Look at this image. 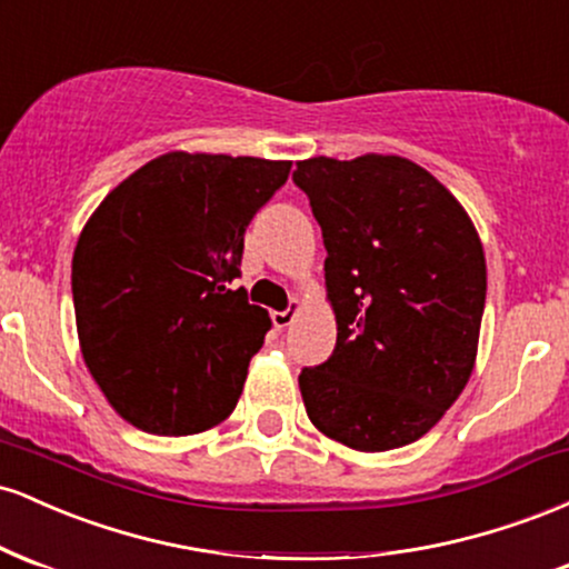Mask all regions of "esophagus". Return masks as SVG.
<instances>
[{"label":"esophagus","instance_id":"esophagus-1","mask_svg":"<svg viewBox=\"0 0 569 569\" xmlns=\"http://www.w3.org/2000/svg\"><path fill=\"white\" fill-rule=\"evenodd\" d=\"M299 310H302V302H299V299H293V302L286 307L283 312H272V323H276V329H286V326H291L293 318L299 316Z\"/></svg>","mask_w":569,"mask_h":569}]
</instances>
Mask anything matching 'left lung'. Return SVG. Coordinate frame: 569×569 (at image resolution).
<instances>
[{"label": "left lung", "mask_w": 569, "mask_h": 569, "mask_svg": "<svg viewBox=\"0 0 569 569\" xmlns=\"http://www.w3.org/2000/svg\"><path fill=\"white\" fill-rule=\"evenodd\" d=\"M326 246L337 348L302 369L310 422L356 452L422 439L476 367L485 246L460 200L398 154L299 160Z\"/></svg>", "instance_id": "8db88e82"}]
</instances>
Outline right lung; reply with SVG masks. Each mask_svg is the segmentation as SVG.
<instances>
[{"instance_id": "add662e5", "label": "right lung", "mask_w": 569, "mask_h": 569, "mask_svg": "<svg viewBox=\"0 0 569 569\" xmlns=\"http://www.w3.org/2000/svg\"><path fill=\"white\" fill-rule=\"evenodd\" d=\"M289 160L168 152L120 181L71 259L84 367L122 420L154 436L219 426L270 331L240 276L253 213Z\"/></svg>"}]
</instances>
